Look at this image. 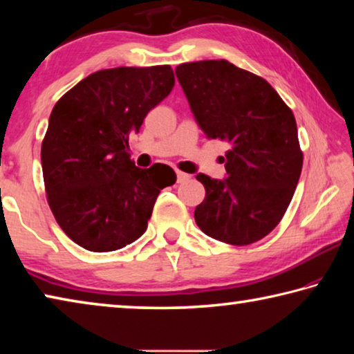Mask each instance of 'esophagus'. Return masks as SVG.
I'll return each mask as SVG.
<instances>
[{"label": "esophagus", "instance_id": "esophagus-1", "mask_svg": "<svg viewBox=\"0 0 354 354\" xmlns=\"http://www.w3.org/2000/svg\"><path fill=\"white\" fill-rule=\"evenodd\" d=\"M176 179H178V183H184V181H187L189 179V175L187 173H184V171H176Z\"/></svg>", "mask_w": 354, "mask_h": 354}]
</instances>
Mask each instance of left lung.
Here are the masks:
<instances>
[{
  "label": "left lung",
  "mask_w": 354,
  "mask_h": 354,
  "mask_svg": "<svg viewBox=\"0 0 354 354\" xmlns=\"http://www.w3.org/2000/svg\"><path fill=\"white\" fill-rule=\"evenodd\" d=\"M175 71L205 134L231 143L225 181L196 175L206 189L196 225L230 245L261 241L284 217L301 175L290 107L263 77L225 59L181 64Z\"/></svg>",
  "instance_id": "left-lung-1"
}]
</instances>
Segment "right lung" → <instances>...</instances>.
<instances>
[{
    "label": "right lung",
    "instance_id": "add662e5",
    "mask_svg": "<svg viewBox=\"0 0 354 354\" xmlns=\"http://www.w3.org/2000/svg\"><path fill=\"white\" fill-rule=\"evenodd\" d=\"M175 86L170 65L117 67L84 77L53 107L41 142L48 205L71 241L95 253L115 251L147 231L171 167L139 169L128 140Z\"/></svg>",
    "mask_w": 354,
    "mask_h": 354
}]
</instances>
